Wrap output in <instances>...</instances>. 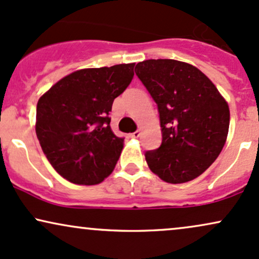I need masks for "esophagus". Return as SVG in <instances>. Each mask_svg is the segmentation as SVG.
<instances>
[{
	"label": "esophagus",
	"mask_w": 259,
	"mask_h": 259,
	"mask_svg": "<svg viewBox=\"0 0 259 259\" xmlns=\"http://www.w3.org/2000/svg\"><path fill=\"white\" fill-rule=\"evenodd\" d=\"M140 134H141V132H140V130H136V132H134L132 134V136H133V138H139Z\"/></svg>",
	"instance_id": "1"
}]
</instances>
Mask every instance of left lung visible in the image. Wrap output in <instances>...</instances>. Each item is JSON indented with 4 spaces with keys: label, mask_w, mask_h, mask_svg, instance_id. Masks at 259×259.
Instances as JSON below:
<instances>
[{
    "label": "left lung",
    "mask_w": 259,
    "mask_h": 259,
    "mask_svg": "<svg viewBox=\"0 0 259 259\" xmlns=\"http://www.w3.org/2000/svg\"><path fill=\"white\" fill-rule=\"evenodd\" d=\"M135 73L159 113L162 144L145 153L151 170L165 183L200 177L224 147L230 112L224 97L194 65L175 59H147Z\"/></svg>",
    "instance_id": "obj_1"
}]
</instances>
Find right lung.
I'll return each mask as SVG.
<instances>
[{"mask_svg":"<svg viewBox=\"0 0 259 259\" xmlns=\"http://www.w3.org/2000/svg\"><path fill=\"white\" fill-rule=\"evenodd\" d=\"M134 63L88 68L64 76L40 97L36 135L59 175L78 185H95L114 169L123 138L113 134V101L134 78Z\"/></svg>","mask_w":259,"mask_h":259,"instance_id":"add662e5","label":"right lung"}]
</instances>
